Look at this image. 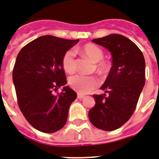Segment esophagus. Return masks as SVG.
<instances>
[{"label": "esophagus", "instance_id": "1", "mask_svg": "<svg viewBox=\"0 0 159 159\" xmlns=\"http://www.w3.org/2000/svg\"><path fill=\"white\" fill-rule=\"evenodd\" d=\"M85 98V95H83V94H81V93H77V98L82 99V98Z\"/></svg>", "mask_w": 159, "mask_h": 159}]
</instances>
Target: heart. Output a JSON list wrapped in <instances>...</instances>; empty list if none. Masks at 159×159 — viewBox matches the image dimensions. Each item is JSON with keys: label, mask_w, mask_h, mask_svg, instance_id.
<instances>
[{"label": "heart", "mask_w": 159, "mask_h": 159, "mask_svg": "<svg viewBox=\"0 0 159 159\" xmlns=\"http://www.w3.org/2000/svg\"><path fill=\"white\" fill-rule=\"evenodd\" d=\"M82 52L94 62L98 63L99 71H105L108 68V63L104 61L103 52L100 47L94 44H87L82 47ZM62 66L67 73H73L76 70V60L74 51L68 50L62 57ZM68 84L73 90L80 93H88L99 85V80L94 76L76 74L69 77Z\"/></svg>", "instance_id": "obj_1"}]
</instances>
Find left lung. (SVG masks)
<instances>
[{"label": "left lung", "instance_id": "left-lung-1", "mask_svg": "<svg viewBox=\"0 0 159 159\" xmlns=\"http://www.w3.org/2000/svg\"><path fill=\"white\" fill-rule=\"evenodd\" d=\"M93 42L111 52L112 63L101 87L105 93L93 95L96 103L88 117L96 128L113 131L127 123L136 108L145 84V60L138 46L119 34Z\"/></svg>", "mask_w": 159, "mask_h": 159}]
</instances>
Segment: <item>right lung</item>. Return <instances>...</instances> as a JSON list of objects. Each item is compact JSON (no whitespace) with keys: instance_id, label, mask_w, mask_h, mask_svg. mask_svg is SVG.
Returning a JSON list of instances; mask_svg holds the SVG:
<instances>
[{"instance_id":"add662e5","label":"right lung","mask_w":159,"mask_h":159,"mask_svg":"<svg viewBox=\"0 0 159 159\" xmlns=\"http://www.w3.org/2000/svg\"><path fill=\"white\" fill-rule=\"evenodd\" d=\"M79 40L42 36L20 51L12 78L19 107L30 124L42 133H52L66 124L69 107L77 93L65 86L62 57ZM61 86L62 93H54Z\"/></svg>"}]
</instances>
